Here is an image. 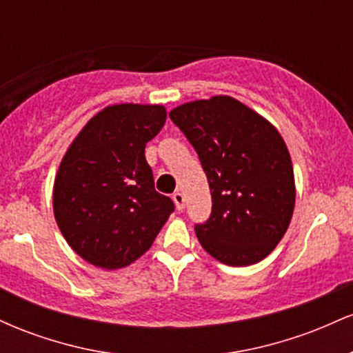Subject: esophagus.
Listing matches in <instances>:
<instances>
[{
    "mask_svg": "<svg viewBox=\"0 0 353 353\" xmlns=\"http://www.w3.org/2000/svg\"><path fill=\"white\" fill-rule=\"evenodd\" d=\"M172 201H174V204H176L177 210L184 209V194L179 192V190L172 194Z\"/></svg>",
    "mask_w": 353,
    "mask_h": 353,
    "instance_id": "34e87169",
    "label": "esophagus"
}]
</instances>
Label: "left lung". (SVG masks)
<instances>
[{
    "label": "left lung",
    "instance_id": "obj_1",
    "mask_svg": "<svg viewBox=\"0 0 353 353\" xmlns=\"http://www.w3.org/2000/svg\"><path fill=\"white\" fill-rule=\"evenodd\" d=\"M169 117L196 149L209 181L212 212L194 225L201 245L232 267L265 259L289 228L295 204L282 136L229 96L182 104Z\"/></svg>",
    "mask_w": 353,
    "mask_h": 353
}]
</instances>
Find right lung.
<instances>
[{
	"label": "right lung",
	"instance_id": "add662e5",
	"mask_svg": "<svg viewBox=\"0 0 353 353\" xmlns=\"http://www.w3.org/2000/svg\"><path fill=\"white\" fill-rule=\"evenodd\" d=\"M164 123L163 106H109L64 154L52 192L54 217L71 249L89 264L109 270L129 265L174 212L171 197L154 188L144 156Z\"/></svg>",
	"mask_w": 353,
	"mask_h": 353
}]
</instances>
